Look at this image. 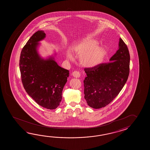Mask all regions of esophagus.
<instances>
[{
    "label": "esophagus",
    "instance_id": "esophagus-1",
    "mask_svg": "<svg viewBox=\"0 0 150 150\" xmlns=\"http://www.w3.org/2000/svg\"><path fill=\"white\" fill-rule=\"evenodd\" d=\"M72 75L73 76L74 78H79L80 76V74L79 72L77 71H74L72 73Z\"/></svg>",
    "mask_w": 150,
    "mask_h": 150
}]
</instances>
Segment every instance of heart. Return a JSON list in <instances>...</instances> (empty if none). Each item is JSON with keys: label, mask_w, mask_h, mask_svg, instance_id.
I'll list each match as a JSON object with an SVG mask.
<instances>
[{"label": "heart", "mask_w": 150, "mask_h": 150, "mask_svg": "<svg viewBox=\"0 0 150 150\" xmlns=\"http://www.w3.org/2000/svg\"><path fill=\"white\" fill-rule=\"evenodd\" d=\"M99 42L91 37H86L75 45L72 50L76 54L80 56V64L85 67H94L99 65L105 58L108 50L105 47L98 45ZM67 57L73 59L72 54H69Z\"/></svg>", "instance_id": "obj_1"}]
</instances>
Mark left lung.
I'll list each match as a JSON object with an SVG mask.
<instances>
[{"label":"left lung","instance_id":"8db88e82","mask_svg":"<svg viewBox=\"0 0 150 150\" xmlns=\"http://www.w3.org/2000/svg\"><path fill=\"white\" fill-rule=\"evenodd\" d=\"M130 59L127 45L120 38L119 49L109 62L84 69V98L89 107L101 108L115 99L127 81Z\"/></svg>","mask_w":150,"mask_h":150}]
</instances>
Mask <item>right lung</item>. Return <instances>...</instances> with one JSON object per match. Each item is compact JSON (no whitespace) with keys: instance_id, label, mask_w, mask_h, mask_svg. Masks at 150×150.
<instances>
[{"instance_id":"1","label":"right lung","mask_w":150,"mask_h":150,"mask_svg":"<svg viewBox=\"0 0 150 150\" xmlns=\"http://www.w3.org/2000/svg\"><path fill=\"white\" fill-rule=\"evenodd\" d=\"M45 37L38 30L29 39L21 52L19 67L23 86L38 105L54 109L62 99V91L67 82L69 71L59 67L54 57L47 59L39 56L38 42Z\"/></svg>"}]
</instances>
